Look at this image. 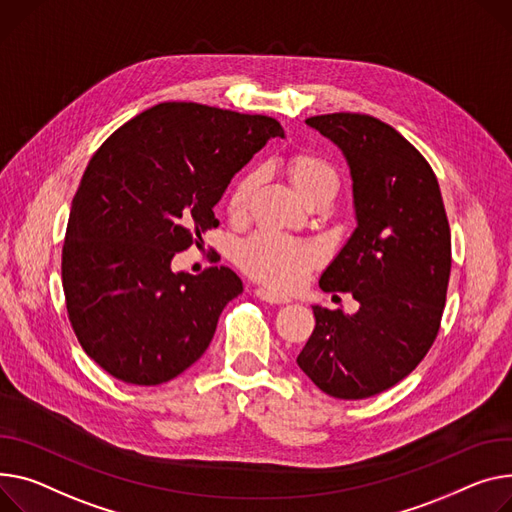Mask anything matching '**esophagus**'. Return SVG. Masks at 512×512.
Wrapping results in <instances>:
<instances>
[{
	"mask_svg": "<svg viewBox=\"0 0 512 512\" xmlns=\"http://www.w3.org/2000/svg\"><path fill=\"white\" fill-rule=\"evenodd\" d=\"M255 294H257V298H259V300L269 302V304H288V302H290V298H288V296L278 294V292L269 290V288H257V290H255Z\"/></svg>",
	"mask_w": 512,
	"mask_h": 512,
	"instance_id": "1",
	"label": "esophagus"
}]
</instances>
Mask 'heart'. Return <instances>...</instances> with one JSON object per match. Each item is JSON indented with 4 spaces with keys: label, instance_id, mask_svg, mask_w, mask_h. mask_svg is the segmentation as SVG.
Masks as SVG:
<instances>
[{
    "label": "heart",
    "instance_id": "obj_1",
    "mask_svg": "<svg viewBox=\"0 0 512 512\" xmlns=\"http://www.w3.org/2000/svg\"><path fill=\"white\" fill-rule=\"evenodd\" d=\"M284 168L292 187L302 195V199H309L319 191H337V170L321 154L296 152L286 158ZM255 185V170H247L236 179L228 195V214L232 218L245 216ZM317 263L319 251L315 247L274 232H259L238 249V265L243 267L245 274L278 290H292L300 286Z\"/></svg>",
    "mask_w": 512,
    "mask_h": 512
}]
</instances>
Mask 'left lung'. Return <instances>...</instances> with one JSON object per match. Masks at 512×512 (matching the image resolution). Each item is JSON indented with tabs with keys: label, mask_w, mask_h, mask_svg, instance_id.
<instances>
[{
	"label": "left lung",
	"mask_w": 512,
	"mask_h": 512,
	"mask_svg": "<svg viewBox=\"0 0 512 512\" xmlns=\"http://www.w3.org/2000/svg\"><path fill=\"white\" fill-rule=\"evenodd\" d=\"M344 152L358 226L319 280L352 292L354 315L313 306L296 362L323 393L366 399L405 379L440 329L451 276V228L434 170L391 125L360 113L306 119Z\"/></svg>",
	"instance_id": "1"
}]
</instances>
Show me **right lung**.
I'll list each match as a JSON object with an SVG mask.
<instances>
[{
	"label": "right lung",
	"mask_w": 512,
	"mask_h": 512,
	"mask_svg": "<svg viewBox=\"0 0 512 512\" xmlns=\"http://www.w3.org/2000/svg\"><path fill=\"white\" fill-rule=\"evenodd\" d=\"M274 117L160 102L121 125L86 166L61 253L67 317L111 377L152 387L208 350L224 306L243 292L232 269H170L218 226L214 206L267 140Z\"/></svg>",
	"instance_id": "add662e5"
}]
</instances>
